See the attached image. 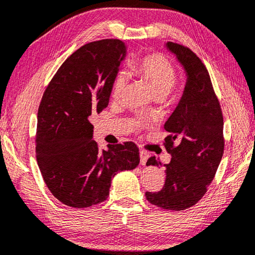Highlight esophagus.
Returning a JSON list of instances; mask_svg holds the SVG:
<instances>
[{
    "mask_svg": "<svg viewBox=\"0 0 255 255\" xmlns=\"http://www.w3.org/2000/svg\"><path fill=\"white\" fill-rule=\"evenodd\" d=\"M139 156H140V163L141 164H146L147 159L149 157L148 152L144 151V150H141V149H140V150H139Z\"/></svg>",
    "mask_w": 255,
    "mask_h": 255,
    "instance_id": "esophagus-1",
    "label": "esophagus"
}]
</instances>
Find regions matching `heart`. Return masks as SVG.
<instances>
[{"mask_svg": "<svg viewBox=\"0 0 255 255\" xmlns=\"http://www.w3.org/2000/svg\"><path fill=\"white\" fill-rule=\"evenodd\" d=\"M132 68L139 76L150 85L154 97L161 99L170 96L176 98L180 94V87L176 82L177 71L172 63L163 55L154 53L143 56L132 63ZM127 77L118 74L112 86V98L119 101L126 91Z\"/></svg>", "mask_w": 255, "mask_h": 255, "instance_id": "obj_1", "label": "heart"}]
</instances>
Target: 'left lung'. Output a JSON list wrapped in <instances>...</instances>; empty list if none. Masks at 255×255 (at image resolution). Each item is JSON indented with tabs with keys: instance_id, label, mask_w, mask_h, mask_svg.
I'll list each match as a JSON object with an SVG mask.
<instances>
[{
	"instance_id": "1",
	"label": "left lung",
	"mask_w": 255,
	"mask_h": 255,
	"mask_svg": "<svg viewBox=\"0 0 255 255\" xmlns=\"http://www.w3.org/2000/svg\"><path fill=\"white\" fill-rule=\"evenodd\" d=\"M187 72L188 81L177 108L164 124L170 133L163 146L171 154L160 191L146 193L151 204L171 211L194 206L206 194L224 150L223 116L206 65L190 48L168 42ZM161 162L150 157L147 166Z\"/></svg>"
}]
</instances>
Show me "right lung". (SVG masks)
Segmentation results:
<instances>
[{"label": "right lung", "mask_w": 255, "mask_h": 255, "mask_svg": "<svg viewBox=\"0 0 255 255\" xmlns=\"http://www.w3.org/2000/svg\"><path fill=\"white\" fill-rule=\"evenodd\" d=\"M125 55L126 46L119 39L85 44L62 64L43 94L36 160L49 191L68 207L82 209L105 201L115 174L139 163V149L132 141L101 150L89 122L108 106Z\"/></svg>", "instance_id": "add662e5"}]
</instances>
